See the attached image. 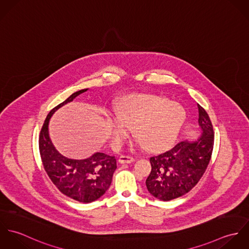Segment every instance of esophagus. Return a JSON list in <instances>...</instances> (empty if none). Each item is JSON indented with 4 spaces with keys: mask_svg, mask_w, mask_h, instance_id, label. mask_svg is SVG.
<instances>
[{
    "mask_svg": "<svg viewBox=\"0 0 249 249\" xmlns=\"http://www.w3.org/2000/svg\"><path fill=\"white\" fill-rule=\"evenodd\" d=\"M135 159L129 155H121L119 158V162L121 164H129V163H133Z\"/></svg>",
    "mask_w": 249,
    "mask_h": 249,
    "instance_id": "1",
    "label": "esophagus"
}]
</instances>
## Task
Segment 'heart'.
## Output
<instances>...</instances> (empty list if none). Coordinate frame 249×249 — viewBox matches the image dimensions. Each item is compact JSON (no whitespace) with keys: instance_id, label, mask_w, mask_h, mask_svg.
I'll return each mask as SVG.
<instances>
[{"instance_id":"obj_1","label":"heart","mask_w":249,"mask_h":249,"mask_svg":"<svg viewBox=\"0 0 249 249\" xmlns=\"http://www.w3.org/2000/svg\"><path fill=\"white\" fill-rule=\"evenodd\" d=\"M112 131L117 141L124 140L134 128V136L150 151L166 149L176 139L184 121L185 111L178 104L153 96L129 98L116 110Z\"/></svg>"}]
</instances>
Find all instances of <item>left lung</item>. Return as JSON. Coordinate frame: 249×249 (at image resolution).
<instances>
[{
  "instance_id": "8db88e82",
  "label": "left lung",
  "mask_w": 249,
  "mask_h": 249,
  "mask_svg": "<svg viewBox=\"0 0 249 249\" xmlns=\"http://www.w3.org/2000/svg\"><path fill=\"white\" fill-rule=\"evenodd\" d=\"M202 134L196 142L181 141L170 150L149 158L151 172L145 180L148 192L169 201L189 193L204 175L213 148V124L203 107L197 105Z\"/></svg>"
}]
</instances>
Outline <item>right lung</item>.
<instances>
[{
	"label": "right lung",
	"instance_id": "add662e5",
	"mask_svg": "<svg viewBox=\"0 0 249 249\" xmlns=\"http://www.w3.org/2000/svg\"><path fill=\"white\" fill-rule=\"evenodd\" d=\"M87 90L73 93L65 102L52 109L39 134L40 156L48 177L63 195L83 203L95 201L105 195L117 169L116 158L103 152H97L84 160L66 158L53 146L48 126L52 115L59 107L70 103Z\"/></svg>",
	"mask_w": 249,
	"mask_h": 249
}]
</instances>
